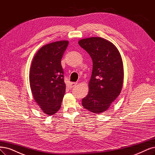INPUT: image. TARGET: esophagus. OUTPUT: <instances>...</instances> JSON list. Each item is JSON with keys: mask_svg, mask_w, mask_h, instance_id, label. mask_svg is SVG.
Masks as SVG:
<instances>
[{"mask_svg": "<svg viewBox=\"0 0 155 155\" xmlns=\"http://www.w3.org/2000/svg\"><path fill=\"white\" fill-rule=\"evenodd\" d=\"M76 85H77V83H71V84H70V86H71V88H73L75 86H76Z\"/></svg>", "mask_w": 155, "mask_h": 155, "instance_id": "34e87169", "label": "esophagus"}]
</instances>
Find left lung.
Here are the masks:
<instances>
[{"label":"left lung","mask_w":155,"mask_h":155,"mask_svg":"<svg viewBox=\"0 0 155 155\" xmlns=\"http://www.w3.org/2000/svg\"><path fill=\"white\" fill-rule=\"evenodd\" d=\"M78 44L93 62L89 91L82 99V105L94 114L103 113L121 92L124 68L120 54L114 44L101 37L81 39Z\"/></svg>","instance_id":"obj_1"}]
</instances>
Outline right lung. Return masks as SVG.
I'll use <instances>...</instances> for the list:
<instances>
[{"mask_svg": "<svg viewBox=\"0 0 155 155\" xmlns=\"http://www.w3.org/2000/svg\"><path fill=\"white\" fill-rule=\"evenodd\" d=\"M68 45L67 40L46 44L37 51L31 63V92L36 103L47 115H54L61 108L66 89L61 60Z\"/></svg>", "mask_w": 155, "mask_h": 155, "instance_id": "obj_1", "label": "right lung"}]
</instances>
